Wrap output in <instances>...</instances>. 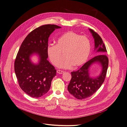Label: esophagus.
I'll use <instances>...</instances> for the list:
<instances>
[{"label":"esophagus","mask_w":127,"mask_h":127,"mask_svg":"<svg viewBox=\"0 0 127 127\" xmlns=\"http://www.w3.org/2000/svg\"><path fill=\"white\" fill-rule=\"evenodd\" d=\"M57 73H58L59 74H63V73H64V72L62 70H57Z\"/></svg>","instance_id":"obj_1"}]
</instances>
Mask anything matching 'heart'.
<instances>
[{
	"label": "heart",
	"mask_w": 127,
	"mask_h": 127,
	"mask_svg": "<svg viewBox=\"0 0 127 127\" xmlns=\"http://www.w3.org/2000/svg\"><path fill=\"white\" fill-rule=\"evenodd\" d=\"M47 54L52 63L65 69L74 66L77 68L83 66L87 61L91 51L90 39L86 36L68 31L62 34L57 40V45H50L47 47Z\"/></svg>",
	"instance_id": "b5f03b06"
}]
</instances>
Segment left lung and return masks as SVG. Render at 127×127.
Masks as SVG:
<instances>
[{"label": "left lung", "instance_id": "left-lung-1", "mask_svg": "<svg viewBox=\"0 0 127 127\" xmlns=\"http://www.w3.org/2000/svg\"><path fill=\"white\" fill-rule=\"evenodd\" d=\"M95 40V51L99 53L78 70L71 72V78L68 86V90L71 95L78 99H84L92 95L103 83L108 67L109 59L105 55L107 52L105 46L101 37L95 32L89 29ZM99 64L101 67L99 75L91 77L89 69L92 64Z\"/></svg>", "mask_w": 127, "mask_h": 127}]
</instances>
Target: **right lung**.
I'll return each instance as SVG.
<instances>
[{"label": "right lung", "instance_id": "add662e5", "mask_svg": "<svg viewBox=\"0 0 127 127\" xmlns=\"http://www.w3.org/2000/svg\"><path fill=\"white\" fill-rule=\"evenodd\" d=\"M61 27L47 24L32 31L25 38L14 62V71L21 89L29 96L38 98L50 90L51 82L57 70L47 60L48 38L57 29ZM36 55L37 64L33 63L31 57Z\"/></svg>", "mask_w": 127, "mask_h": 127}]
</instances>
